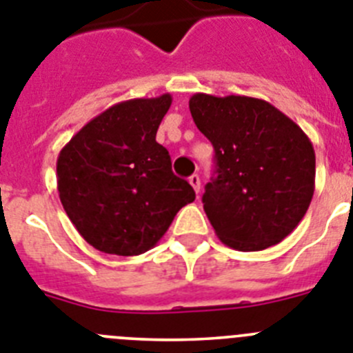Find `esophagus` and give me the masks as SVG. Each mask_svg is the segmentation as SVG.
I'll list each match as a JSON object with an SVG mask.
<instances>
[{
  "mask_svg": "<svg viewBox=\"0 0 353 353\" xmlns=\"http://www.w3.org/2000/svg\"><path fill=\"white\" fill-rule=\"evenodd\" d=\"M188 181H190V185L194 186V190L195 192H201V177H199V174H192V176L188 177Z\"/></svg>",
  "mask_w": 353,
  "mask_h": 353,
  "instance_id": "obj_1",
  "label": "esophagus"
}]
</instances>
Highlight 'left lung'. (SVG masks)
<instances>
[{"mask_svg": "<svg viewBox=\"0 0 353 353\" xmlns=\"http://www.w3.org/2000/svg\"><path fill=\"white\" fill-rule=\"evenodd\" d=\"M194 122L214 149L204 211L223 243L241 252L283 241L314 194L316 158L300 125L263 99L190 97Z\"/></svg>", "mask_w": 353, "mask_h": 353, "instance_id": "left-lung-1", "label": "left lung"}]
</instances>
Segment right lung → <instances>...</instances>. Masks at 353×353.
I'll return each mask as SVG.
<instances>
[{"label":"right lung","instance_id":"obj_1","mask_svg":"<svg viewBox=\"0 0 353 353\" xmlns=\"http://www.w3.org/2000/svg\"><path fill=\"white\" fill-rule=\"evenodd\" d=\"M170 104V94L113 104L58 154L63 210L85 241L101 252H147L177 211L195 201L194 188L174 176L168 151L156 142Z\"/></svg>","mask_w":353,"mask_h":353}]
</instances>
